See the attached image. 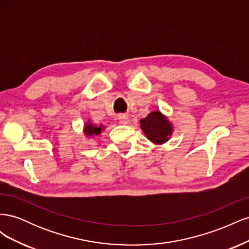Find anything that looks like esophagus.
<instances>
[{
	"mask_svg": "<svg viewBox=\"0 0 249 249\" xmlns=\"http://www.w3.org/2000/svg\"><path fill=\"white\" fill-rule=\"evenodd\" d=\"M118 120L120 122V124H126L129 123V116L124 114V113H120V114H118Z\"/></svg>",
	"mask_w": 249,
	"mask_h": 249,
	"instance_id": "34e87169",
	"label": "esophagus"
}]
</instances>
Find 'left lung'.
Here are the masks:
<instances>
[{
    "label": "left lung",
    "mask_w": 249,
    "mask_h": 249,
    "mask_svg": "<svg viewBox=\"0 0 249 249\" xmlns=\"http://www.w3.org/2000/svg\"><path fill=\"white\" fill-rule=\"evenodd\" d=\"M140 126L146 137L154 143L166 142L172 134V126L160 111H154L140 120Z\"/></svg>",
    "instance_id": "obj_1"
}]
</instances>
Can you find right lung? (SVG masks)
<instances>
[{
  "mask_svg": "<svg viewBox=\"0 0 249 249\" xmlns=\"http://www.w3.org/2000/svg\"><path fill=\"white\" fill-rule=\"evenodd\" d=\"M103 129H104L103 124L97 126V125H93L92 124H86L84 127V133L87 135V136H93V135H100Z\"/></svg>",
  "mask_w": 249,
  "mask_h": 249,
  "instance_id": "1",
  "label": "right lung"
}]
</instances>
